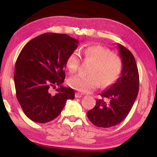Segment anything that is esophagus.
<instances>
[{"label":"esophagus","instance_id":"obj_1","mask_svg":"<svg viewBox=\"0 0 157 157\" xmlns=\"http://www.w3.org/2000/svg\"><path fill=\"white\" fill-rule=\"evenodd\" d=\"M82 96H83V95H82V94H79V93H76L75 94V98H80Z\"/></svg>","mask_w":157,"mask_h":157}]
</instances>
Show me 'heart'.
I'll list each match as a JSON object with an SVG mask.
<instances>
[{"label": "heart", "mask_w": 157, "mask_h": 157, "mask_svg": "<svg viewBox=\"0 0 157 157\" xmlns=\"http://www.w3.org/2000/svg\"><path fill=\"white\" fill-rule=\"evenodd\" d=\"M84 60L91 62L89 75H78L68 79L71 88L83 94H88L98 89L100 85L102 88L111 86L121 75L123 68L121 58L109 49L101 46H92L85 48L83 52ZM80 64V56L75 50L66 59V66L71 74L78 71Z\"/></svg>", "instance_id": "obj_1"}]
</instances>
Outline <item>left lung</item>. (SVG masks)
<instances>
[{"label":"left lung","instance_id":"left-lung-1","mask_svg":"<svg viewBox=\"0 0 157 157\" xmlns=\"http://www.w3.org/2000/svg\"><path fill=\"white\" fill-rule=\"evenodd\" d=\"M118 48L123 63L121 76L101 93L102 99H97L95 107L86 113L89 121L98 127L109 128L123 121L139 93V75L134 55L121 44Z\"/></svg>","mask_w":157,"mask_h":157}]
</instances>
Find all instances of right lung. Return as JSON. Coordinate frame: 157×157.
I'll list each match as a JSON object with an SVG mask.
<instances>
[{"label":"right lung","instance_id":"add662e5","mask_svg":"<svg viewBox=\"0 0 157 157\" xmlns=\"http://www.w3.org/2000/svg\"><path fill=\"white\" fill-rule=\"evenodd\" d=\"M79 41L68 34L44 33L23 47L15 63L14 80L17 100L23 112L34 122L46 123L59 115L75 91L63 86L68 55ZM59 86L55 95L50 86Z\"/></svg>","mask_w":157,"mask_h":157}]
</instances>
